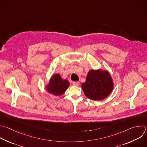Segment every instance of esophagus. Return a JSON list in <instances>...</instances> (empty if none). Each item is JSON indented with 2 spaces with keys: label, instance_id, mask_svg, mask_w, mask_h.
<instances>
[{
  "label": "esophagus",
  "instance_id": "obj_1",
  "mask_svg": "<svg viewBox=\"0 0 147 147\" xmlns=\"http://www.w3.org/2000/svg\"><path fill=\"white\" fill-rule=\"evenodd\" d=\"M72 84H73V85H74V86H79V85H80V82H78V81H74V82H72Z\"/></svg>",
  "mask_w": 147,
  "mask_h": 147
}]
</instances>
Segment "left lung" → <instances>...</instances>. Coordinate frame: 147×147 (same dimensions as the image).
Here are the masks:
<instances>
[{
	"mask_svg": "<svg viewBox=\"0 0 147 147\" xmlns=\"http://www.w3.org/2000/svg\"><path fill=\"white\" fill-rule=\"evenodd\" d=\"M82 89L88 98L102 100L107 97L114 89V82L110 73L106 70H90Z\"/></svg>",
	"mask_w": 147,
	"mask_h": 147,
	"instance_id": "1",
	"label": "left lung"
}]
</instances>
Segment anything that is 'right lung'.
I'll return each mask as SVG.
<instances>
[{
  "label": "right lung",
  "mask_w": 147,
  "mask_h": 147,
  "mask_svg": "<svg viewBox=\"0 0 147 147\" xmlns=\"http://www.w3.org/2000/svg\"><path fill=\"white\" fill-rule=\"evenodd\" d=\"M69 85L70 83L67 80L62 79L59 74H55L45 85V89L49 93L58 96L63 94Z\"/></svg>",
  "instance_id": "right-lung-1"
}]
</instances>
